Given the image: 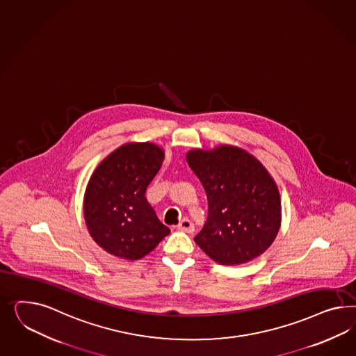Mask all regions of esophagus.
I'll return each mask as SVG.
<instances>
[{"mask_svg": "<svg viewBox=\"0 0 356 356\" xmlns=\"http://www.w3.org/2000/svg\"><path fill=\"white\" fill-rule=\"evenodd\" d=\"M178 229H179V230H182L184 233H193L195 226H193L190 218L184 217V218H182V220L179 221V224H178Z\"/></svg>", "mask_w": 356, "mask_h": 356, "instance_id": "1", "label": "esophagus"}]
</instances>
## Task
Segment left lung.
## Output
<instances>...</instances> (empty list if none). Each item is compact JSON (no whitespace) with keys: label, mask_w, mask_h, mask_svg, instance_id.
Instances as JSON below:
<instances>
[{"label":"left lung","mask_w":356,"mask_h":356,"mask_svg":"<svg viewBox=\"0 0 356 356\" xmlns=\"http://www.w3.org/2000/svg\"><path fill=\"white\" fill-rule=\"evenodd\" d=\"M186 159L208 199L196 244L222 265L244 264L265 252L280 230L281 199L261 163L232 145L193 149Z\"/></svg>","instance_id":"left-lung-1"}]
</instances>
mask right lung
<instances>
[{"mask_svg": "<svg viewBox=\"0 0 356 356\" xmlns=\"http://www.w3.org/2000/svg\"><path fill=\"white\" fill-rule=\"evenodd\" d=\"M163 151L152 143H127L102 160L84 195V218L93 241L108 254L139 260L170 233L147 202Z\"/></svg>", "mask_w": 356, "mask_h": 356, "instance_id": "1", "label": "right lung"}]
</instances>
